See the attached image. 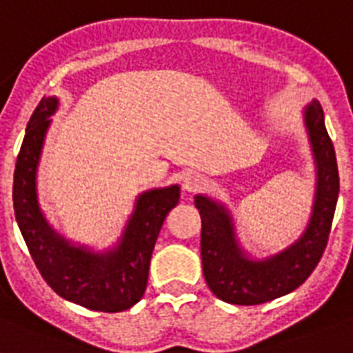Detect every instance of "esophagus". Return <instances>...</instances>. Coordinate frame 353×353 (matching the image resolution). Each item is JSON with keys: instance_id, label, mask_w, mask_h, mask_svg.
Here are the masks:
<instances>
[{"instance_id": "esophagus-1", "label": "esophagus", "mask_w": 353, "mask_h": 353, "mask_svg": "<svg viewBox=\"0 0 353 353\" xmlns=\"http://www.w3.org/2000/svg\"><path fill=\"white\" fill-rule=\"evenodd\" d=\"M204 186H206V177L197 174V172L188 174V176H185V179H183V190L188 192V194L201 190Z\"/></svg>"}]
</instances>
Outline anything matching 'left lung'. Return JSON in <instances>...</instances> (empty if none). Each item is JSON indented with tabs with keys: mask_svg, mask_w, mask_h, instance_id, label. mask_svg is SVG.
Wrapping results in <instances>:
<instances>
[{
	"mask_svg": "<svg viewBox=\"0 0 353 353\" xmlns=\"http://www.w3.org/2000/svg\"><path fill=\"white\" fill-rule=\"evenodd\" d=\"M303 123L316 165V194L307 228L285 250L263 259L253 256L241 245L226 204L210 195H195V208L203 222L204 280L219 300L233 305H259L289 294L310 276L327 248L339 194V172L318 100L303 108Z\"/></svg>",
	"mask_w": 353,
	"mask_h": 353,
	"instance_id": "obj_1",
	"label": "left lung"
}]
</instances>
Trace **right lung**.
<instances>
[{
  "label": "right lung",
  "instance_id": "1",
  "mask_svg": "<svg viewBox=\"0 0 353 353\" xmlns=\"http://www.w3.org/2000/svg\"><path fill=\"white\" fill-rule=\"evenodd\" d=\"M57 109V97H44L26 125L12 192L17 226L44 282L61 298L90 310L121 312L143 296L154 244L181 190L170 185L141 192L121 236L108 250L71 242L46 221L37 195L44 138Z\"/></svg>",
  "mask_w": 353,
  "mask_h": 353
}]
</instances>
